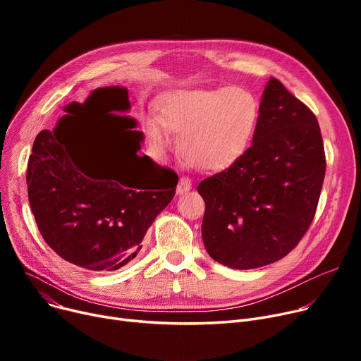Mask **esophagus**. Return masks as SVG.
Returning <instances> with one entry per match:
<instances>
[{
	"mask_svg": "<svg viewBox=\"0 0 361 361\" xmlns=\"http://www.w3.org/2000/svg\"><path fill=\"white\" fill-rule=\"evenodd\" d=\"M192 188V181L187 177H180V181L177 184V195H184Z\"/></svg>",
	"mask_w": 361,
	"mask_h": 361,
	"instance_id": "1",
	"label": "esophagus"
}]
</instances>
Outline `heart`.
Segmentation results:
<instances>
[{
	"label": "heart",
	"mask_w": 361,
	"mask_h": 361,
	"mask_svg": "<svg viewBox=\"0 0 361 361\" xmlns=\"http://www.w3.org/2000/svg\"><path fill=\"white\" fill-rule=\"evenodd\" d=\"M259 116L253 94L241 87L185 89L166 93L158 120L147 123L157 147L169 143L168 130L178 133L181 158L200 171L233 165L247 147Z\"/></svg>",
	"instance_id": "obj_1"
}]
</instances>
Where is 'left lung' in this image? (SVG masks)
<instances>
[{
	"label": "left lung",
	"mask_w": 361,
	"mask_h": 361,
	"mask_svg": "<svg viewBox=\"0 0 361 361\" xmlns=\"http://www.w3.org/2000/svg\"><path fill=\"white\" fill-rule=\"evenodd\" d=\"M326 159L307 105L271 78L252 146L230 166L200 181L206 252L234 269L287 256L314 218Z\"/></svg>",
	"instance_id": "left-lung-1"
}]
</instances>
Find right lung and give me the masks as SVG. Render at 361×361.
<instances>
[{
    "instance_id": "right-lung-1",
    "label": "right lung",
    "mask_w": 361,
    "mask_h": 361,
    "mask_svg": "<svg viewBox=\"0 0 361 361\" xmlns=\"http://www.w3.org/2000/svg\"><path fill=\"white\" fill-rule=\"evenodd\" d=\"M104 108L128 118L121 117L130 109L127 89L101 87L85 104L67 105L54 131L36 136L26 173L30 209L44 240L64 260L89 271H117L135 259L178 183L173 169L137 155L139 142L127 161L114 159L87 126Z\"/></svg>"
}]
</instances>
